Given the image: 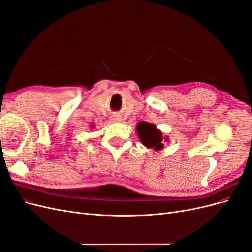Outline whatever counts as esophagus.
<instances>
[{
    "label": "esophagus",
    "instance_id": "obj_1",
    "mask_svg": "<svg viewBox=\"0 0 252 252\" xmlns=\"http://www.w3.org/2000/svg\"><path fill=\"white\" fill-rule=\"evenodd\" d=\"M112 120H113V121H116V122H120V121H121V119H120L119 117H113V118H112Z\"/></svg>",
    "mask_w": 252,
    "mask_h": 252
}]
</instances>
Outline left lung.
Listing matches in <instances>:
<instances>
[{
	"instance_id": "8db88e82",
	"label": "left lung",
	"mask_w": 252,
	"mask_h": 252,
	"mask_svg": "<svg viewBox=\"0 0 252 252\" xmlns=\"http://www.w3.org/2000/svg\"><path fill=\"white\" fill-rule=\"evenodd\" d=\"M136 132L144 146L147 148H154L155 150H161L164 147L163 141H168V138H163L162 131L158 130L156 125L147 122H139L136 125Z\"/></svg>"
}]
</instances>
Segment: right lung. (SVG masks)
Instances as JSON below:
<instances>
[{"label":"right lung","mask_w":252,"mask_h":252,"mask_svg":"<svg viewBox=\"0 0 252 252\" xmlns=\"http://www.w3.org/2000/svg\"><path fill=\"white\" fill-rule=\"evenodd\" d=\"M91 127H94V125H91Z\"/></svg>","instance_id":"1"}]
</instances>
